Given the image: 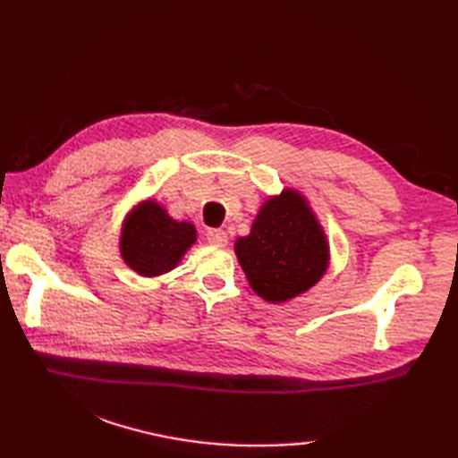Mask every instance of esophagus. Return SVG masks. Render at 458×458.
Listing matches in <instances>:
<instances>
[{"mask_svg": "<svg viewBox=\"0 0 458 458\" xmlns=\"http://www.w3.org/2000/svg\"><path fill=\"white\" fill-rule=\"evenodd\" d=\"M207 240H208V244H212V246H226L228 236H226V232L220 230V228H208L207 230Z\"/></svg>", "mask_w": 458, "mask_h": 458, "instance_id": "esophagus-1", "label": "esophagus"}]
</instances>
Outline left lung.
I'll use <instances>...</instances> for the list:
<instances>
[{
    "mask_svg": "<svg viewBox=\"0 0 458 458\" xmlns=\"http://www.w3.org/2000/svg\"><path fill=\"white\" fill-rule=\"evenodd\" d=\"M236 256L251 289L269 303H284L325 274L328 246L305 199L284 191L261 207L250 236L236 242Z\"/></svg>",
    "mask_w": 458,
    "mask_h": 458,
    "instance_id": "left-lung-1",
    "label": "left lung"
}]
</instances>
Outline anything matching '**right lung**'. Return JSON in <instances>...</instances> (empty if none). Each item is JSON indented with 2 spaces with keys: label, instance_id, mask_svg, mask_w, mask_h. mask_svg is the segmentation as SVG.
I'll list each match as a JSON object with an SVG mask.
<instances>
[{
  "label": "right lung",
  "instance_id": "1",
  "mask_svg": "<svg viewBox=\"0 0 458 458\" xmlns=\"http://www.w3.org/2000/svg\"><path fill=\"white\" fill-rule=\"evenodd\" d=\"M194 240L197 230L192 224L169 218L159 204L148 200L125 222L120 250L133 271L151 277L167 274L177 266Z\"/></svg>",
  "mask_w": 458,
  "mask_h": 458
}]
</instances>
